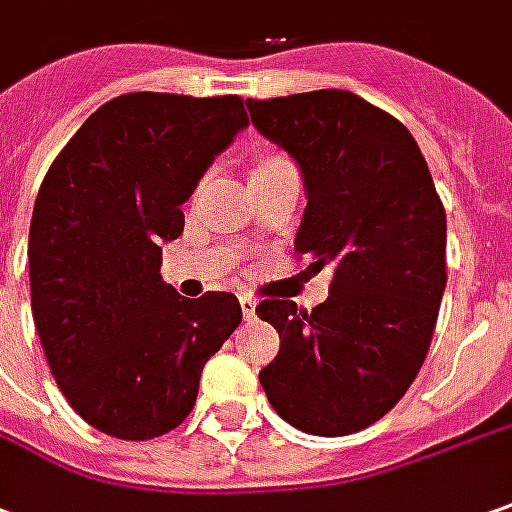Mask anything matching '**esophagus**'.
Wrapping results in <instances>:
<instances>
[{
    "mask_svg": "<svg viewBox=\"0 0 512 512\" xmlns=\"http://www.w3.org/2000/svg\"><path fill=\"white\" fill-rule=\"evenodd\" d=\"M241 308H243V316H246V319H255L257 300H255V297H252V294H243V297H241Z\"/></svg>",
    "mask_w": 512,
    "mask_h": 512,
    "instance_id": "34e87169",
    "label": "esophagus"
}]
</instances>
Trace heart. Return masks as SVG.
<instances>
[{
	"label": "heart",
	"mask_w": 512,
	"mask_h": 512,
	"mask_svg": "<svg viewBox=\"0 0 512 512\" xmlns=\"http://www.w3.org/2000/svg\"><path fill=\"white\" fill-rule=\"evenodd\" d=\"M271 159H283V156H269V159H260V162H271Z\"/></svg>",
	"instance_id": "1"
}]
</instances>
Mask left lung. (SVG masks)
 <instances>
[{
	"mask_svg": "<svg viewBox=\"0 0 512 512\" xmlns=\"http://www.w3.org/2000/svg\"><path fill=\"white\" fill-rule=\"evenodd\" d=\"M246 109L302 170L294 252L319 271L333 263L314 311L280 297L257 305L280 333L260 384L294 429L353 434L387 415L426 361L446 291V210L415 137L364 97L319 89Z\"/></svg>",
	"mask_w": 512,
	"mask_h": 512,
	"instance_id": "1",
	"label": "left lung"
}]
</instances>
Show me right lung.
I'll use <instances>...</instances> for the list:
<instances>
[{"label":"right lung","mask_w":512,"mask_h":512,"mask_svg":"<svg viewBox=\"0 0 512 512\" xmlns=\"http://www.w3.org/2000/svg\"><path fill=\"white\" fill-rule=\"evenodd\" d=\"M246 125L238 95L131 92L103 103L47 170L30 221V302L52 378L78 415L154 440L196 406L201 370L241 325L235 294L179 297L162 243Z\"/></svg>","instance_id":"obj_1"}]
</instances>
